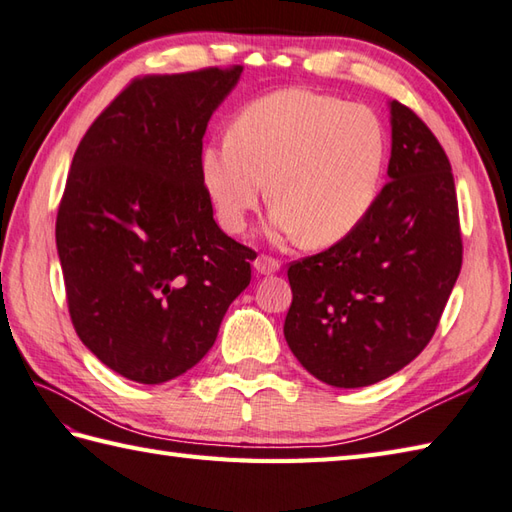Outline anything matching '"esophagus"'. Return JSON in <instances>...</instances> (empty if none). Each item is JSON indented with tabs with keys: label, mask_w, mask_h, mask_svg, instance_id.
Returning a JSON list of instances; mask_svg holds the SVG:
<instances>
[{
	"label": "esophagus",
	"mask_w": 512,
	"mask_h": 512,
	"mask_svg": "<svg viewBox=\"0 0 512 512\" xmlns=\"http://www.w3.org/2000/svg\"><path fill=\"white\" fill-rule=\"evenodd\" d=\"M253 268H255V273H257V275H275V273H279L281 264L277 262V259H273V257L262 255V257H257V259H255Z\"/></svg>",
	"instance_id": "34e87169"
}]
</instances>
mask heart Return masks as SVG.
I'll use <instances>...</instances> for the list:
<instances>
[{
  "label": "heart",
  "mask_w": 512,
  "mask_h": 512,
  "mask_svg": "<svg viewBox=\"0 0 512 512\" xmlns=\"http://www.w3.org/2000/svg\"><path fill=\"white\" fill-rule=\"evenodd\" d=\"M387 151V129L367 105L286 88L248 103L226 138L202 147L200 178L228 233L244 231L270 180V226L321 248L343 242L372 213Z\"/></svg>",
  "instance_id": "1"
}]
</instances>
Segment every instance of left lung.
I'll return each mask as SVG.
<instances>
[{"instance_id": "1", "label": "left lung", "mask_w": 512, "mask_h": 512, "mask_svg": "<svg viewBox=\"0 0 512 512\" xmlns=\"http://www.w3.org/2000/svg\"><path fill=\"white\" fill-rule=\"evenodd\" d=\"M389 182L343 242L288 268L284 336L332 387L374 385L431 341L462 268L458 198L431 129L389 101Z\"/></svg>"}]
</instances>
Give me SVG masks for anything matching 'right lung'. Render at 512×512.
Segmentation results:
<instances>
[{
	"mask_svg": "<svg viewBox=\"0 0 512 512\" xmlns=\"http://www.w3.org/2000/svg\"><path fill=\"white\" fill-rule=\"evenodd\" d=\"M242 68L143 76L85 132L57 215L70 317L134 383L182 376L211 350L255 253L213 220L202 138Z\"/></svg>",
	"mask_w": 512,
	"mask_h": 512,
	"instance_id": "1",
	"label": "right lung"
}]
</instances>
